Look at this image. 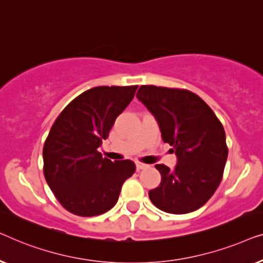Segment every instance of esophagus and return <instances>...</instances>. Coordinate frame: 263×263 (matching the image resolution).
Listing matches in <instances>:
<instances>
[{
    "instance_id": "esophagus-1",
    "label": "esophagus",
    "mask_w": 263,
    "mask_h": 263,
    "mask_svg": "<svg viewBox=\"0 0 263 263\" xmlns=\"http://www.w3.org/2000/svg\"><path fill=\"white\" fill-rule=\"evenodd\" d=\"M136 167H137V170H142V169H145L147 165L142 163V162H136Z\"/></svg>"
}]
</instances>
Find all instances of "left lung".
Instances as JSON below:
<instances>
[{"instance_id": "obj_1", "label": "left lung", "mask_w": 263, "mask_h": 263, "mask_svg": "<svg viewBox=\"0 0 263 263\" xmlns=\"http://www.w3.org/2000/svg\"><path fill=\"white\" fill-rule=\"evenodd\" d=\"M137 98L156 118L162 139L177 156L174 170L155 165L162 181L149 192L151 202L174 214L200 209L223 179L228 158L223 125L204 100L187 89L140 86Z\"/></svg>"}]
</instances>
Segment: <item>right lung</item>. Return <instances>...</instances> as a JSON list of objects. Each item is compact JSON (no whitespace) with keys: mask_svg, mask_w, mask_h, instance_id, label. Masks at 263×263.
Masks as SVG:
<instances>
[{"mask_svg":"<svg viewBox=\"0 0 263 263\" xmlns=\"http://www.w3.org/2000/svg\"><path fill=\"white\" fill-rule=\"evenodd\" d=\"M137 88H91L73 99L54 120L43 149L44 176L69 212L93 217L109 211L123 183L136 172L132 161L102 158L98 147Z\"/></svg>","mask_w":263,"mask_h":263,"instance_id":"1","label":"right lung"}]
</instances>
